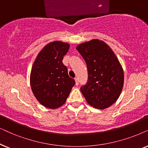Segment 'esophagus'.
Returning a JSON list of instances; mask_svg holds the SVG:
<instances>
[{
    "label": "esophagus",
    "instance_id": "34e87169",
    "mask_svg": "<svg viewBox=\"0 0 148 148\" xmlns=\"http://www.w3.org/2000/svg\"><path fill=\"white\" fill-rule=\"evenodd\" d=\"M74 80H75V82H76V85H78V83H79V80H78V78H74Z\"/></svg>",
    "mask_w": 148,
    "mask_h": 148
}]
</instances>
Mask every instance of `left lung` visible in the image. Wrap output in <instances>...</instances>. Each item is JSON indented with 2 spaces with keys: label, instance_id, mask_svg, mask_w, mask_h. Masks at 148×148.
I'll use <instances>...</instances> for the list:
<instances>
[{
  "label": "left lung",
  "instance_id": "left-lung-1",
  "mask_svg": "<svg viewBox=\"0 0 148 148\" xmlns=\"http://www.w3.org/2000/svg\"><path fill=\"white\" fill-rule=\"evenodd\" d=\"M85 61L88 81L81 86L87 103L97 109H106L115 103L124 84L123 69L112 49L103 41L93 39L76 47Z\"/></svg>",
  "mask_w": 148,
  "mask_h": 148
}]
</instances>
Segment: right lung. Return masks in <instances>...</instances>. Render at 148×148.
I'll return each instance as SVG.
<instances>
[{
	"label": "right lung",
	"instance_id": "1",
	"mask_svg": "<svg viewBox=\"0 0 148 148\" xmlns=\"http://www.w3.org/2000/svg\"><path fill=\"white\" fill-rule=\"evenodd\" d=\"M69 49L70 45L62 41L49 43L40 51L32 68V90L39 103L49 109L64 105L75 84L62 62Z\"/></svg>",
	"mask_w": 148,
	"mask_h": 148
}]
</instances>
